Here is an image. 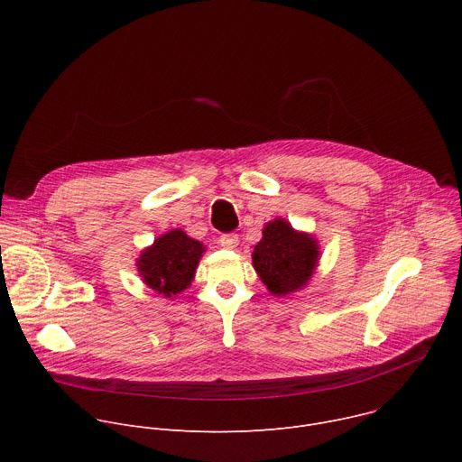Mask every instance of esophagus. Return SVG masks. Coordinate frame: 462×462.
Instances as JSON below:
<instances>
[{
  "label": "esophagus",
  "mask_w": 462,
  "mask_h": 462,
  "mask_svg": "<svg viewBox=\"0 0 462 462\" xmlns=\"http://www.w3.org/2000/svg\"><path fill=\"white\" fill-rule=\"evenodd\" d=\"M237 243H239V236L237 234H223L219 237V245L223 248H236Z\"/></svg>",
  "instance_id": "esophagus-1"
}]
</instances>
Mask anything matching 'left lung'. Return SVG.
Listing matches in <instances>:
<instances>
[{
  "mask_svg": "<svg viewBox=\"0 0 462 462\" xmlns=\"http://www.w3.org/2000/svg\"><path fill=\"white\" fill-rule=\"evenodd\" d=\"M318 259V241L310 234L296 232L280 217L265 225L252 254L257 276L274 296L303 289L316 271Z\"/></svg>",
  "mask_w": 462,
  "mask_h": 462,
  "instance_id": "left-lung-1",
  "label": "left lung"
}]
</instances>
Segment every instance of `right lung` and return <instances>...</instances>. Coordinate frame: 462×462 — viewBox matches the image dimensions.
Segmentation results:
<instances>
[{
	"mask_svg": "<svg viewBox=\"0 0 462 462\" xmlns=\"http://www.w3.org/2000/svg\"><path fill=\"white\" fill-rule=\"evenodd\" d=\"M205 245L175 228L143 250L137 269L143 282L155 292L171 298L191 285Z\"/></svg>",
	"mask_w": 462,
	"mask_h": 462,
	"instance_id": "1",
	"label": "right lung"
}]
</instances>
